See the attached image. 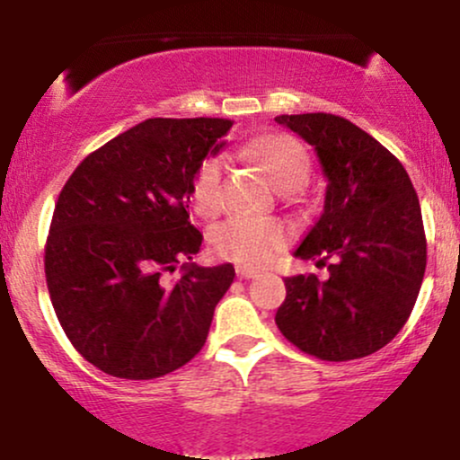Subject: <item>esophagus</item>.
Listing matches in <instances>:
<instances>
[{"label": "esophagus", "instance_id": "obj_1", "mask_svg": "<svg viewBox=\"0 0 460 460\" xmlns=\"http://www.w3.org/2000/svg\"><path fill=\"white\" fill-rule=\"evenodd\" d=\"M235 274H237V279H255L260 272L252 270V268H246V266H237Z\"/></svg>", "mask_w": 460, "mask_h": 460}]
</instances>
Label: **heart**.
Wrapping results in <instances>:
<instances>
[{"mask_svg":"<svg viewBox=\"0 0 460 460\" xmlns=\"http://www.w3.org/2000/svg\"><path fill=\"white\" fill-rule=\"evenodd\" d=\"M246 153L261 164L263 171L281 190H298L309 179V153L298 138L289 134H270L246 146ZM194 209L205 218H214L225 209V164L212 155L199 166L190 186ZM289 240V229L272 218L234 216L218 225L212 234L214 251L223 260L246 268L266 266Z\"/></svg>","mask_w":460,"mask_h":460,"instance_id":"b5f03b06","label":"heart"}]
</instances>
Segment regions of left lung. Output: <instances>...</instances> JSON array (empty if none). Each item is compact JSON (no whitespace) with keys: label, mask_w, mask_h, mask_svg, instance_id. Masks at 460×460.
<instances>
[{"label":"left lung","mask_w":460,"mask_h":460,"mask_svg":"<svg viewBox=\"0 0 460 460\" xmlns=\"http://www.w3.org/2000/svg\"><path fill=\"white\" fill-rule=\"evenodd\" d=\"M315 146L329 179L324 212L294 255L329 266V277L285 279L279 331L322 361H350L398 335L420 294L426 234L404 166L367 131L335 114H281Z\"/></svg>","instance_id":"obj_1"}]
</instances>
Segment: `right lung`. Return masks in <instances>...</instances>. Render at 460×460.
<instances>
[{
    "mask_svg": "<svg viewBox=\"0 0 460 460\" xmlns=\"http://www.w3.org/2000/svg\"><path fill=\"white\" fill-rule=\"evenodd\" d=\"M226 119H146L84 157L58 197L45 277L75 350L102 372L151 381L186 366L234 283L231 263L181 261L203 234L190 186L231 129Z\"/></svg>",
    "mask_w": 460,
    "mask_h": 460,
    "instance_id": "right-lung-1",
    "label": "right lung"
}]
</instances>
